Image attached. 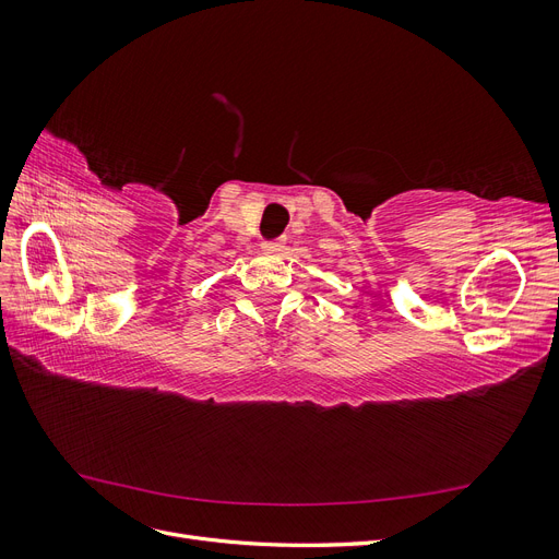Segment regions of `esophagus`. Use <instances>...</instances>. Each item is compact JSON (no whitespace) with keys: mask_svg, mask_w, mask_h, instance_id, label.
<instances>
[{"mask_svg":"<svg viewBox=\"0 0 559 559\" xmlns=\"http://www.w3.org/2000/svg\"><path fill=\"white\" fill-rule=\"evenodd\" d=\"M282 247H284L282 240H273V242H265V245H263V249H265L267 253H277V251H282Z\"/></svg>","mask_w":559,"mask_h":559,"instance_id":"34e87169","label":"esophagus"}]
</instances>
